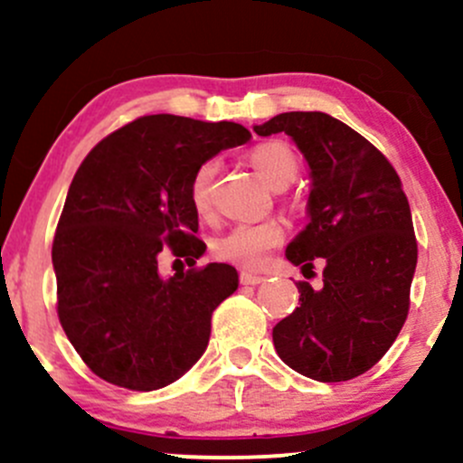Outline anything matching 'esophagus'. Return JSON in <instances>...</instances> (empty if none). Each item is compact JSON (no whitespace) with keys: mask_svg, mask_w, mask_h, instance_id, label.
I'll list each match as a JSON object with an SVG mask.
<instances>
[{"mask_svg":"<svg viewBox=\"0 0 463 463\" xmlns=\"http://www.w3.org/2000/svg\"><path fill=\"white\" fill-rule=\"evenodd\" d=\"M240 282L241 284H250V287H258V284H261V282H266V278H261V275H255V273H241L240 275Z\"/></svg>","mask_w":463,"mask_h":463,"instance_id":"esophagus-1","label":"esophagus"}]
</instances>
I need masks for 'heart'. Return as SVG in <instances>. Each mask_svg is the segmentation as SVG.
<instances>
[{
    "label": "heart",
    "instance_id": "heart-1",
    "mask_svg": "<svg viewBox=\"0 0 463 463\" xmlns=\"http://www.w3.org/2000/svg\"><path fill=\"white\" fill-rule=\"evenodd\" d=\"M250 163L260 172L261 179L275 190H284L296 181L300 172V161L288 145L279 141L261 143L250 152ZM219 163L208 158L194 170L190 179V203L199 217H208L213 213V190L217 179ZM284 223L279 219H264L253 223H237L228 232L213 241L214 258L240 269H261L269 260L270 250L284 241Z\"/></svg>",
    "mask_w": 463,
    "mask_h": 463
}]
</instances>
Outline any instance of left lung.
<instances>
[{"instance_id":"8db88e82","label":"left lung","mask_w":463,"mask_h":463,"mask_svg":"<svg viewBox=\"0 0 463 463\" xmlns=\"http://www.w3.org/2000/svg\"><path fill=\"white\" fill-rule=\"evenodd\" d=\"M260 137L284 132L309 165V223L287 246L302 269L325 264L322 288L298 282L300 307L273 326L278 356L320 383L349 381L376 365L408 318L417 269L412 213L385 156L322 111H287Z\"/></svg>"}]
</instances>
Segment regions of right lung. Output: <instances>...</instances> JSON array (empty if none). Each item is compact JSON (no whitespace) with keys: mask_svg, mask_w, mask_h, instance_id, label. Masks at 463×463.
<instances>
[{"mask_svg":"<svg viewBox=\"0 0 463 463\" xmlns=\"http://www.w3.org/2000/svg\"><path fill=\"white\" fill-rule=\"evenodd\" d=\"M237 123L185 116L137 118L102 138L78 167L55 231L58 318L102 381L152 392L203 356L213 311L237 291L231 264L163 278L158 255L190 266L205 253L190 203L194 170L244 145Z\"/></svg>","mask_w":463,"mask_h":463,"instance_id":"1","label":"right lung"}]
</instances>
